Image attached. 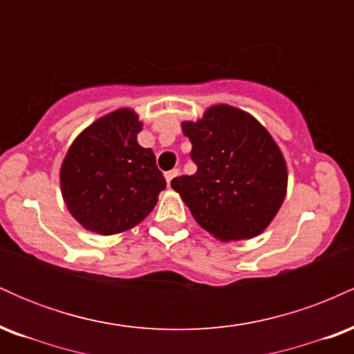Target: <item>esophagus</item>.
Returning <instances> with one entry per match:
<instances>
[{
  "mask_svg": "<svg viewBox=\"0 0 354 354\" xmlns=\"http://www.w3.org/2000/svg\"><path fill=\"white\" fill-rule=\"evenodd\" d=\"M178 174H180V169H171V171L165 173V178H166V183H168V186L171 185V181L178 176Z\"/></svg>",
  "mask_w": 354,
  "mask_h": 354,
  "instance_id": "obj_1",
  "label": "esophagus"
}]
</instances>
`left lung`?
Here are the masks:
<instances>
[{
	"label": "left lung",
	"mask_w": 354,
	"mask_h": 354,
	"mask_svg": "<svg viewBox=\"0 0 354 354\" xmlns=\"http://www.w3.org/2000/svg\"><path fill=\"white\" fill-rule=\"evenodd\" d=\"M181 129L198 169L174 178L171 188L198 225L225 243L261 234L288 186L286 161L268 129L230 104H214L201 120L183 121Z\"/></svg>",
	"instance_id": "1"
}]
</instances>
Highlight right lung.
Wrapping results in <instances>:
<instances>
[{
	"label": "right lung",
	"instance_id": "obj_1",
	"mask_svg": "<svg viewBox=\"0 0 354 354\" xmlns=\"http://www.w3.org/2000/svg\"><path fill=\"white\" fill-rule=\"evenodd\" d=\"M143 129L131 108L101 116L76 136L59 169L63 200L71 216L91 233H123L140 225L166 188Z\"/></svg>",
	"mask_w": 354,
	"mask_h": 354
}]
</instances>
